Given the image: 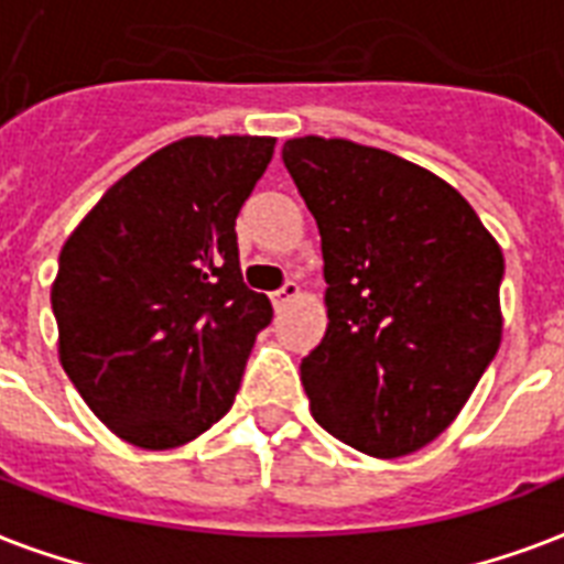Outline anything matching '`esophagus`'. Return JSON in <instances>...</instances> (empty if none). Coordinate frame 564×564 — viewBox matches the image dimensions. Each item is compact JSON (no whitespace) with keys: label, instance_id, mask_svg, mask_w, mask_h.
Wrapping results in <instances>:
<instances>
[{"label":"esophagus","instance_id":"1","mask_svg":"<svg viewBox=\"0 0 564 564\" xmlns=\"http://www.w3.org/2000/svg\"><path fill=\"white\" fill-rule=\"evenodd\" d=\"M296 296H300V285H296V282H285L279 291H273V305H276V308H285V305L291 303V300H296Z\"/></svg>","mask_w":564,"mask_h":564}]
</instances>
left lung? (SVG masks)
<instances>
[{
  "label": "left lung",
  "instance_id": "left-lung-1",
  "mask_svg": "<svg viewBox=\"0 0 564 564\" xmlns=\"http://www.w3.org/2000/svg\"><path fill=\"white\" fill-rule=\"evenodd\" d=\"M282 161L321 229L329 326L300 365L314 421L397 459L456 421L500 347L503 252L430 170L344 138Z\"/></svg>",
  "mask_w": 564,
  "mask_h": 564
}]
</instances>
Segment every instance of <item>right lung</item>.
I'll use <instances>...</instances> for the list:
<instances>
[{
	"label": "right lung",
	"instance_id": "right-lung-1",
	"mask_svg": "<svg viewBox=\"0 0 564 564\" xmlns=\"http://www.w3.org/2000/svg\"><path fill=\"white\" fill-rule=\"evenodd\" d=\"M276 138H182L129 170L61 247L58 359L90 412L143 449L229 412L273 317L243 285L235 220Z\"/></svg>",
	"mask_w": 564,
	"mask_h": 564
}]
</instances>
